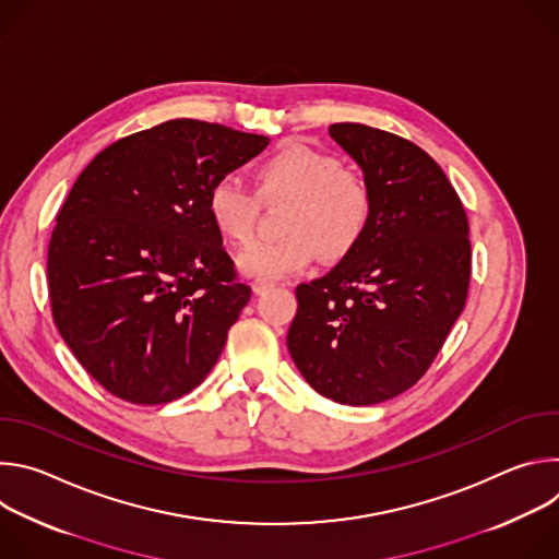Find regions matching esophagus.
Returning a JSON list of instances; mask_svg holds the SVG:
<instances>
[{"mask_svg":"<svg viewBox=\"0 0 559 559\" xmlns=\"http://www.w3.org/2000/svg\"><path fill=\"white\" fill-rule=\"evenodd\" d=\"M272 287H274V283H272V281H263V278H257V281L252 283L254 294H265V292H270Z\"/></svg>","mask_w":559,"mask_h":559,"instance_id":"obj_1","label":"esophagus"}]
</instances>
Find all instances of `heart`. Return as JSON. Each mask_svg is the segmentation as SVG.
<instances>
[{
	"mask_svg": "<svg viewBox=\"0 0 559 559\" xmlns=\"http://www.w3.org/2000/svg\"><path fill=\"white\" fill-rule=\"evenodd\" d=\"M257 192L236 177H218L205 197L212 225L229 243L248 246L261 207L289 201L281 231L272 243H257L238 257V265L254 278H281L311 265L318 250L328 261L349 257L365 238L373 197L365 179L345 170L338 156L287 141L254 168Z\"/></svg>",
	"mask_w": 559,
	"mask_h": 559,
	"instance_id": "b5f03b06",
	"label": "heart"
}]
</instances>
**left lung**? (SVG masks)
<instances>
[{
  "instance_id": "8db88e82",
  "label": "left lung",
  "mask_w": 559,
  "mask_h": 559,
  "mask_svg": "<svg viewBox=\"0 0 559 559\" xmlns=\"http://www.w3.org/2000/svg\"><path fill=\"white\" fill-rule=\"evenodd\" d=\"M330 136L360 166L373 212L349 257L296 287L287 349L330 401L378 405L425 376L464 309L468 221L416 143L362 123H334Z\"/></svg>"
}]
</instances>
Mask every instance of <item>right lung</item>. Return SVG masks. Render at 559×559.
Wrapping results in <instances>:
<instances>
[{"mask_svg": "<svg viewBox=\"0 0 559 559\" xmlns=\"http://www.w3.org/2000/svg\"><path fill=\"white\" fill-rule=\"evenodd\" d=\"M270 143L173 119L102 150L48 246L55 325L82 367L132 405H166L216 365L252 289L212 225L210 186Z\"/></svg>", "mask_w": 559, "mask_h": 559, "instance_id": "obj_1", "label": "right lung"}]
</instances>
